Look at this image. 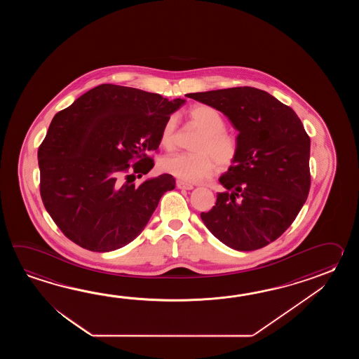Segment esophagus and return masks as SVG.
<instances>
[{
	"label": "esophagus",
	"instance_id": "34e87169",
	"mask_svg": "<svg viewBox=\"0 0 359 359\" xmlns=\"http://www.w3.org/2000/svg\"><path fill=\"white\" fill-rule=\"evenodd\" d=\"M177 187L181 190H192L194 186L191 183L184 182V181H177Z\"/></svg>",
	"mask_w": 359,
	"mask_h": 359
}]
</instances>
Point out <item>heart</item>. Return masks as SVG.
I'll return each mask as SVG.
<instances>
[{"label": "heart", "mask_w": 359, "mask_h": 359, "mask_svg": "<svg viewBox=\"0 0 359 359\" xmlns=\"http://www.w3.org/2000/svg\"><path fill=\"white\" fill-rule=\"evenodd\" d=\"M187 115L191 122L203 130L195 150L198 153L173 154L161 161V168L184 182H200L213 173L215 163L227 168L236 161L238 144L236 138L224 132L223 115L213 107L200 104L190 107ZM176 116H169L161 130V145L170 150L176 144Z\"/></svg>", "instance_id": "1"}]
</instances>
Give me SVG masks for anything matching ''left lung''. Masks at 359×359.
Returning <instances> with one entry per match:
<instances>
[{"label": "left lung", "instance_id": "left-lung-1", "mask_svg": "<svg viewBox=\"0 0 359 359\" xmlns=\"http://www.w3.org/2000/svg\"><path fill=\"white\" fill-rule=\"evenodd\" d=\"M238 130V153L219 177L226 189L212 210L200 214L206 229L231 249L252 252L275 241L297 218L311 187V138L291 107L252 87L195 92Z\"/></svg>", "mask_w": 359, "mask_h": 359}]
</instances>
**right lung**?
I'll return each instance as SVG.
<instances>
[{"label": "right lung", "instance_id": "add662e5", "mask_svg": "<svg viewBox=\"0 0 359 359\" xmlns=\"http://www.w3.org/2000/svg\"><path fill=\"white\" fill-rule=\"evenodd\" d=\"M184 101L101 84L55 115L39 149V190L69 240L107 252L142 232L176 180L161 175L138 186L133 181L153 169L150 154L161 145L163 124ZM130 160L138 161L130 166Z\"/></svg>", "mask_w": 359, "mask_h": 359}]
</instances>
